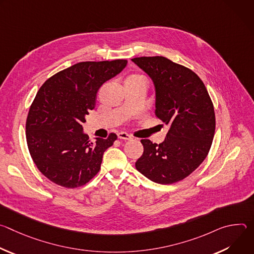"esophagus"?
<instances>
[{"mask_svg": "<svg viewBox=\"0 0 254 254\" xmlns=\"http://www.w3.org/2000/svg\"><path fill=\"white\" fill-rule=\"evenodd\" d=\"M118 137H119L120 139H125V140H129V139L132 138L131 135H129V134L127 133V132H120V133H118Z\"/></svg>", "mask_w": 254, "mask_h": 254, "instance_id": "obj_1", "label": "esophagus"}]
</instances>
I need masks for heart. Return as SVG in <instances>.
I'll return each instance as SVG.
<instances>
[{"label":"heart","mask_w":254,"mask_h":254,"mask_svg":"<svg viewBox=\"0 0 254 254\" xmlns=\"http://www.w3.org/2000/svg\"><path fill=\"white\" fill-rule=\"evenodd\" d=\"M136 80H144V81H146V79H144V77H143V76L138 75V74L130 75V76L127 79V81H136Z\"/></svg>","instance_id":"1"}]
</instances>
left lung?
<instances>
[{
    "mask_svg": "<svg viewBox=\"0 0 254 254\" xmlns=\"http://www.w3.org/2000/svg\"><path fill=\"white\" fill-rule=\"evenodd\" d=\"M152 78L156 116L170 126L161 143L140 139L143 153L136 170L158 184L179 182L207 157L215 133L213 102L200 77L191 69L163 56L131 59Z\"/></svg>",
    "mask_w": 254,
    "mask_h": 254,
    "instance_id": "obj_1",
    "label": "left lung"
}]
</instances>
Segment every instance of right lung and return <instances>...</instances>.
Here are the masks:
<instances>
[{
  "instance_id": "right-lung-1",
  "label": "right lung",
  "mask_w": 254,
  "mask_h": 254,
  "mask_svg": "<svg viewBox=\"0 0 254 254\" xmlns=\"http://www.w3.org/2000/svg\"><path fill=\"white\" fill-rule=\"evenodd\" d=\"M127 60L85 61L48 78L36 94L26 121V139L33 162L51 182L73 189L99 172L105 150L118 135L91 141L83 133L99 87L127 66Z\"/></svg>"
}]
</instances>
